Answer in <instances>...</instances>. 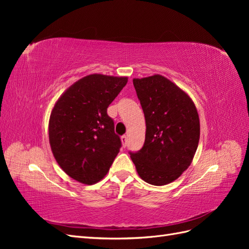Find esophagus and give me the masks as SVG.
<instances>
[{
	"mask_svg": "<svg viewBox=\"0 0 249 249\" xmlns=\"http://www.w3.org/2000/svg\"><path fill=\"white\" fill-rule=\"evenodd\" d=\"M122 142H123V146L124 147H125V145H126V141H127V136H125V135H124V136H122Z\"/></svg>",
	"mask_w": 249,
	"mask_h": 249,
	"instance_id": "34e87169",
	"label": "esophagus"
}]
</instances>
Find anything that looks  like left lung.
Returning <instances> with one entry per match:
<instances>
[{
	"label": "left lung",
	"mask_w": 249,
	"mask_h": 249,
	"mask_svg": "<svg viewBox=\"0 0 249 249\" xmlns=\"http://www.w3.org/2000/svg\"><path fill=\"white\" fill-rule=\"evenodd\" d=\"M145 117V141L130 153L144 182L163 186L190 166L200 135L196 107L183 89L161 74L133 79Z\"/></svg>",
	"instance_id": "1"
}]
</instances>
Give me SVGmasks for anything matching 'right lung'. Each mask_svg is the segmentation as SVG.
Wrapping results in <instances>:
<instances>
[{
  "mask_svg": "<svg viewBox=\"0 0 249 249\" xmlns=\"http://www.w3.org/2000/svg\"><path fill=\"white\" fill-rule=\"evenodd\" d=\"M127 83L126 77L93 73L74 82L56 102L49 139L59 166L86 185L107 175L122 141L107 108Z\"/></svg>",
  "mask_w": 249,
  "mask_h": 249,
  "instance_id": "obj_1",
  "label": "right lung"
}]
</instances>
